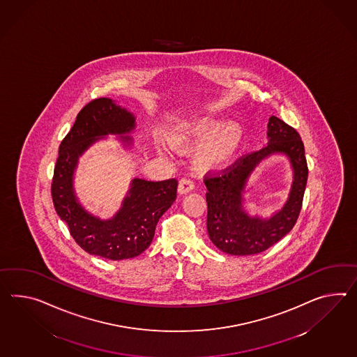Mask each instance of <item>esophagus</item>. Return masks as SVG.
Segmentation results:
<instances>
[{
  "mask_svg": "<svg viewBox=\"0 0 357 357\" xmlns=\"http://www.w3.org/2000/svg\"><path fill=\"white\" fill-rule=\"evenodd\" d=\"M193 188H195V184H193V181L190 179V178H183V179H181V182H179V185H178V191H179L181 195L188 193Z\"/></svg>",
  "mask_w": 357,
  "mask_h": 357,
  "instance_id": "34e87169",
  "label": "esophagus"
}]
</instances>
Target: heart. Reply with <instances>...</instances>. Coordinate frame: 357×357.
Returning a JSON list of instances; mask_svg holds the SVG:
<instances>
[{"mask_svg": "<svg viewBox=\"0 0 357 357\" xmlns=\"http://www.w3.org/2000/svg\"><path fill=\"white\" fill-rule=\"evenodd\" d=\"M211 135L197 153V164L205 169H214L226 165L235 156L243 142V130L240 123L235 121H222L213 117H204L193 122L187 129L175 134V146H193Z\"/></svg>", "mask_w": 357, "mask_h": 357, "instance_id": "heart-1", "label": "heart"}]
</instances>
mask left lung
I'll return each mask as SVG.
<instances>
[{"label": "left lung", "instance_id": "left-lung-1", "mask_svg": "<svg viewBox=\"0 0 357 357\" xmlns=\"http://www.w3.org/2000/svg\"><path fill=\"white\" fill-rule=\"evenodd\" d=\"M285 153L295 170V181L284 208L270 220L249 218L242 209V192L247 178L263 158ZM308 166L305 146L298 131L287 122L271 116L268 144L238 157L219 172H208L204 183L208 188V234L211 243L231 255H252L264 252L296 226L302 209Z\"/></svg>", "mask_w": 357, "mask_h": 357}]
</instances>
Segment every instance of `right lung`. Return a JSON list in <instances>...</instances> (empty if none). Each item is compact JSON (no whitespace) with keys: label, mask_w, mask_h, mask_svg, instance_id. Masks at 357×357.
Wrapping results in <instances>:
<instances>
[{"label":"right lung","mask_w":357,"mask_h":357,"mask_svg":"<svg viewBox=\"0 0 357 357\" xmlns=\"http://www.w3.org/2000/svg\"><path fill=\"white\" fill-rule=\"evenodd\" d=\"M130 112L112 99L98 98L79 111L70 132L61 140L54 167L52 196L58 215L70 228L79 246L93 255L111 261L134 258L152 243L158 219L176 199V179L151 182L135 178L129 196L112 219L93 217L77 202L72 179L79 155L107 134H125L135 128ZM131 143L129 137H121Z\"/></svg>","instance_id":"1"}]
</instances>
